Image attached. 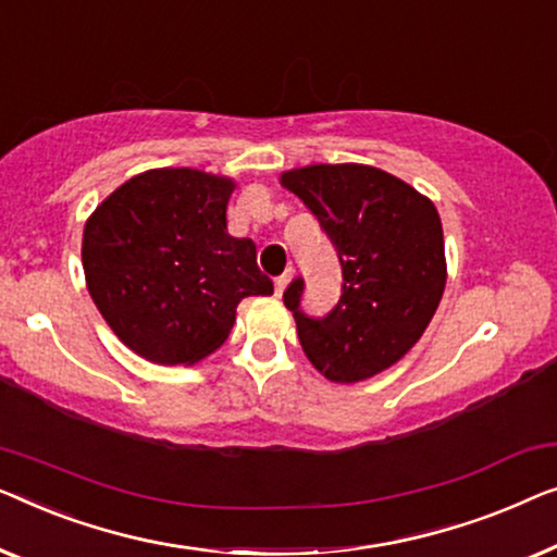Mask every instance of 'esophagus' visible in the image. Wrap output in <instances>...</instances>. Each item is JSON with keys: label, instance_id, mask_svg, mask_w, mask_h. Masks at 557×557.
<instances>
[{"label": "esophagus", "instance_id": "obj_1", "mask_svg": "<svg viewBox=\"0 0 557 557\" xmlns=\"http://www.w3.org/2000/svg\"><path fill=\"white\" fill-rule=\"evenodd\" d=\"M293 277H295V270H293V268H287V272H285V275H280V277L275 280V293H277V295H282V293H285V289H287V285H289V282H293Z\"/></svg>", "mask_w": 557, "mask_h": 557}]
</instances>
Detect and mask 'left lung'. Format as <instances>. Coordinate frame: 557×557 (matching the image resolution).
<instances>
[{
    "label": "left lung",
    "instance_id": "1",
    "mask_svg": "<svg viewBox=\"0 0 557 557\" xmlns=\"http://www.w3.org/2000/svg\"><path fill=\"white\" fill-rule=\"evenodd\" d=\"M280 184L318 216L343 268L341 300L325 318L300 310L302 280L285 289L305 356L333 383L373 379L417 346L444 295L434 201L363 163H312Z\"/></svg>",
    "mask_w": 557,
    "mask_h": 557
}]
</instances>
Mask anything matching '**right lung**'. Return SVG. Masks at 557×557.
<instances>
[{"label": "right lung", "mask_w": 557, "mask_h": 557, "mask_svg": "<svg viewBox=\"0 0 557 557\" xmlns=\"http://www.w3.org/2000/svg\"><path fill=\"white\" fill-rule=\"evenodd\" d=\"M234 186L199 169H151L88 216V293L133 354L161 366L199 363L226 341L245 297L272 295L255 242L226 232Z\"/></svg>", "instance_id": "1"}]
</instances>
